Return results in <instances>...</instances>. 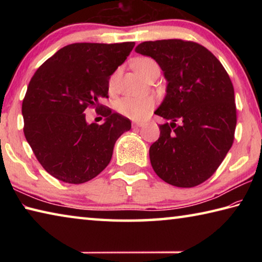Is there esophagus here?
<instances>
[{
  "label": "esophagus",
  "mask_w": 262,
  "mask_h": 262,
  "mask_svg": "<svg viewBox=\"0 0 262 262\" xmlns=\"http://www.w3.org/2000/svg\"><path fill=\"white\" fill-rule=\"evenodd\" d=\"M142 126H143V122H137V121L133 122V127H134V128H139V127H142Z\"/></svg>",
  "instance_id": "1"
}]
</instances>
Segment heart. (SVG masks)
I'll list each match as a JSON object with an SVG mask.
<instances>
[{"mask_svg": "<svg viewBox=\"0 0 262 262\" xmlns=\"http://www.w3.org/2000/svg\"><path fill=\"white\" fill-rule=\"evenodd\" d=\"M156 62L149 59V57H140L134 61L133 67L139 73L142 77H147L148 73ZM115 75H113L110 79V88H113L115 84ZM155 107V99L152 97H141V98H135V97H125L118 100L117 110L118 112L122 114L123 117L129 118L132 120H142L147 118Z\"/></svg>", "mask_w": 262, "mask_h": 262, "instance_id": "heart-1", "label": "heart"}]
</instances>
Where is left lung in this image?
<instances>
[{
    "label": "left lung",
    "mask_w": 262,
    "mask_h": 262,
    "mask_svg": "<svg viewBox=\"0 0 262 262\" xmlns=\"http://www.w3.org/2000/svg\"><path fill=\"white\" fill-rule=\"evenodd\" d=\"M135 52L152 57L167 81L155 114L171 122L159 126V139L149 149L154 171L177 187L200 185L233 143L237 111L231 79L217 57L194 41H144Z\"/></svg>",
    "instance_id": "8db88e82"
}]
</instances>
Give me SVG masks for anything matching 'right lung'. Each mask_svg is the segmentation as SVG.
<instances>
[{
	"label": "right lung",
	"mask_w": 262,
	"mask_h": 262,
	"mask_svg": "<svg viewBox=\"0 0 262 262\" xmlns=\"http://www.w3.org/2000/svg\"><path fill=\"white\" fill-rule=\"evenodd\" d=\"M135 42H76L57 51L34 73L21 114L24 135L41 166L67 184L94 179L108 165L129 119L98 104L108 98V79ZM103 108V125L85 120L88 107Z\"/></svg>",
	"instance_id": "obj_1"
}]
</instances>
